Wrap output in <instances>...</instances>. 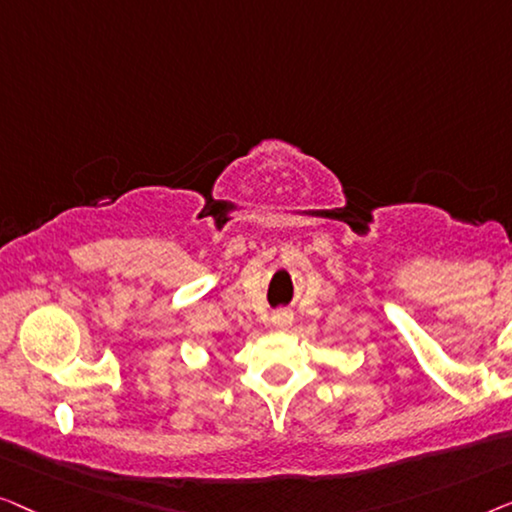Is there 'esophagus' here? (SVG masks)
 <instances>
[{
  "label": "esophagus",
  "mask_w": 512,
  "mask_h": 512,
  "mask_svg": "<svg viewBox=\"0 0 512 512\" xmlns=\"http://www.w3.org/2000/svg\"><path fill=\"white\" fill-rule=\"evenodd\" d=\"M292 322H294L292 311H276L271 315V325H273V329H278V331H287L292 327Z\"/></svg>",
  "instance_id": "34e87169"
}]
</instances>
